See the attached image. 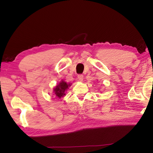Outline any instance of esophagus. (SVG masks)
<instances>
[{
    "mask_svg": "<svg viewBox=\"0 0 153 153\" xmlns=\"http://www.w3.org/2000/svg\"><path fill=\"white\" fill-rule=\"evenodd\" d=\"M77 78L80 81H82L83 79H84V76L82 75V74H79V75H78Z\"/></svg>",
    "mask_w": 153,
    "mask_h": 153,
    "instance_id": "obj_1",
    "label": "esophagus"
}]
</instances>
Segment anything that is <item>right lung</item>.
Wrapping results in <instances>:
<instances>
[{
    "instance_id": "add662e5",
    "label": "right lung",
    "mask_w": 153,
    "mask_h": 153,
    "mask_svg": "<svg viewBox=\"0 0 153 153\" xmlns=\"http://www.w3.org/2000/svg\"><path fill=\"white\" fill-rule=\"evenodd\" d=\"M71 83L68 84L64 81H60L57 85L54 87L53 92L54 95L58 99H61L63 96L66 95V91L69 89V87L71 85Z\"/></svg>"
}]
</instances>
